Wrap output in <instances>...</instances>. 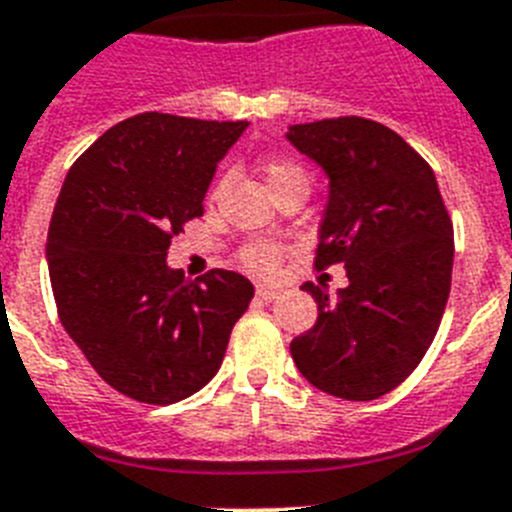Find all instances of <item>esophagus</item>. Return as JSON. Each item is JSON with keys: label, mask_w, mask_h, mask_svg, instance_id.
I'll return each instance as SVG.
<instances>
[{"label": "esophagus", "mask_w": 512, "mask_h": 512, "mask_svg": "<svg viewBox=\"0 0 512 512\" xmlns=\"http://www.w3.org/2000/svg\"><path fill=\"white\" fill-rule=\"evenodd\" d=\"M279 295H282V292H279V289H274V287H264V284H261V287H256V297H259V300H264V302L277 300Z\"/></svg>", "instance_id": "1"}]
</instances>
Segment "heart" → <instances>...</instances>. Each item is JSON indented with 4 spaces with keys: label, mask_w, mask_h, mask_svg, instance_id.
Masks as SVG:
<instances>
[{
    "label": "heart",
    "mask_w": 512,
    "mask_h": 512,
    "mask_svg": "<svg viewBox=\"0 0 512 512\" xmlns=\"http://www.w3.org/2000/svg\"><path fill=\"white\" fill-rule=\"evenodd\" d=\"M264 174H266V182L274 192L284 187H292V184H307L310 187V176L307 171L302 169L300 161L289 156H269L264 161ZM277 261H279V253L277 248L269 246V243H256V246L246 248L243 251V264L248 269L259 271V274H271V271L277 269Z\"/></svg>",
    "instance_id": "b5f03b06"
}]
</instances>
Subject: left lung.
Here are the masks:
<instances>
[{
	"label": "left lung",
	"instance_id": "obj_1",
	"mask_svg": "<svg viewBox=\"0 0 512 512\" xmlns=\"http://www.w3.org/2000/svg\"><path fill=\"white\" fill-rule=\"evenodd\" d=\"M287 140L323 166L330 192L315 266L343 264L336 297L307 282L318 320L289 343L302 377L343 400H377L413 374L451 292L454 225L436 174L382 122L292 125Z\"/></svg>",
	"mask_w": 512,
	"mask_h": 512
}]
</instances>
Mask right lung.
Segmentation results:
<instances>
[{"mask_svg": "<svg viewBox=\"0 0 512 512\" xmlns=\"http://www.w3.org/2000/svg\"><path fill=\"white\" fill-rule=\"evenodd\" d=\"M246 125L143 112L66 174L45 246L58 318L94 372L133 400L171 405L200 392L248 310L253 284L241 274L189 282L166 264Z\"/></svg>", "mask_w": 512, "mask_h": 512, "instance_id": "1", "label": "right lung"}]
</instances>
